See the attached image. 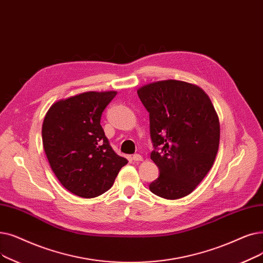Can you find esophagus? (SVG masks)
<instances>
[{"label": "esophagus", "instance_id": "34e87169", "mask_svg": "<svg viewBox=\"0 0 263 263\" xmlns=\"http://www.w3.org/2000/svg\"><path fill=\"white\" fill-rule=\"evenodd\" d=\"M132 159L134 160L135 162H136V161H142V160H143V157H142L141 155H139V154H135V155H133Z\"/></svg>", "mask_w": 263, "mask_h": 263}]
</instances>
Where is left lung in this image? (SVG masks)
Here are the masks:
<instances>
[{
    "label": "left lung",
    "instance_id": "left-lung-1",
    "mask_svg": "<svg viewBox=\"0 0 263 263\" xmlns=\"http://www.w3.org/2000/svg\"><path fill=\"white\" fill-rule=\"evenodd\" d=\"M138 95L149 112L151 159L160 171L149 189L167 200L186 197L218 152L220 125L212 101L200 87L173 79L145 85Z\"/></svg>",
    "mask_w": 263,
    "mask_h": 263
}]
</instances>
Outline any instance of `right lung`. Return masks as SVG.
<instances>
[{"label":"right lung","instance_id":"add662e5","mask_svg":"<svg viewBox=\"0 0 263 263\" xmlns=\"http://www.w3.org/2000/svg\"><path fill=\"white\" fill-rule=\"evenodd\" d=\"M116 95V91H88L60 100L44 118L45 154L57 178L75 196H101L128 163L112 151L100 124L102 112Z\"/></svg>","mask_w":263,"mask_h":263}]
</instances>
